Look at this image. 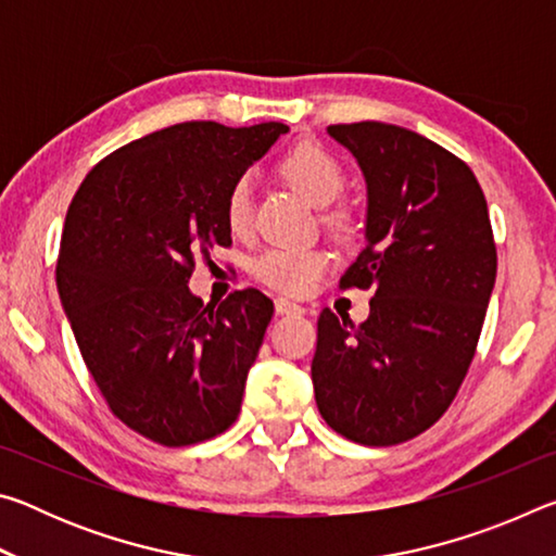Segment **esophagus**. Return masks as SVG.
<instances>
[{
    "mask_svg": "<svg viewBox=\"0 0 556 556\" xmlns=\"http://www.w3.org/2000/svg\"><path fill=\"white\" fill-rule=\"evenodd\" d=\"M275 308H277L279 316H301V314H306L304 306H299V304H294V301L281 299V296L275 299Z\"/></svg>",
    "mask_w": 556,
    "mask_h": 556,
    "instance_id": "34e87169",
    "label": "esophagus"
}]
</instances>
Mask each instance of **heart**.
<instances>
[{"label": "heart", "mask_w": 556, "mask_h": 556, "mask_svg": "<svg viewBox=\"0 0 556 556\" xmlns=\"http://www.w3.org/2000/svg\"><path fill=\"white\" fill-rule=\"evenodd\" d=\"M281 172L314 205H331L345 188V172L328 149L304 142L291 149ZM252 176H240L225 195V223L232 235H248L252 225ZM343 225V215H331ZM328 265L326 252L316 248H269L252 262V275L281 294H306Z\"/></svg>", "instance_id": "1"}]
</instances>
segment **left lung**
I'll list each match as a JSON object with an SVG mask.
<instances>
[{"instance_id": "8db88e82", "label": "left lung", "mask_w": 556, "mask_h": 556, "mask_svg": "<svg viewBox=\"0 0 556 556\" xmlns=\"http://www.w3.org/2000/svg\"><path fill=\"white\" fill-rule=\"evenodd\" d=\"M368 184L365 250L343 289H372L353 324L324 308L312 380L326 425L365 446L427 431L448 409L481 338L497 255L466 162L384 122L328 127Z\"/></svg>"}]
</instances>
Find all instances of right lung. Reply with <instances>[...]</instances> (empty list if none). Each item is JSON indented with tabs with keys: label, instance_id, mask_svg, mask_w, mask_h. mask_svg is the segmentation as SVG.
<instances>
[{
	"label": "right lung",
	"instance_id": "add662e5",
	"mask_svg": "<svg viewBox=\"0 0 556 556\" xmlns=\"http://www.w3.org/2000/svg\"><path fill=\"white\" fill-rule=\"evenodd\" d=\"M289 127L181 122L102 159L65 215L55 285L115 417L164 446L223 434L275 304L240 289L191 294L195 255L228 248L225 195Z\"/></svg>",
	"mask_w": 556,
	"mask_h": 556
}]
</instances>
